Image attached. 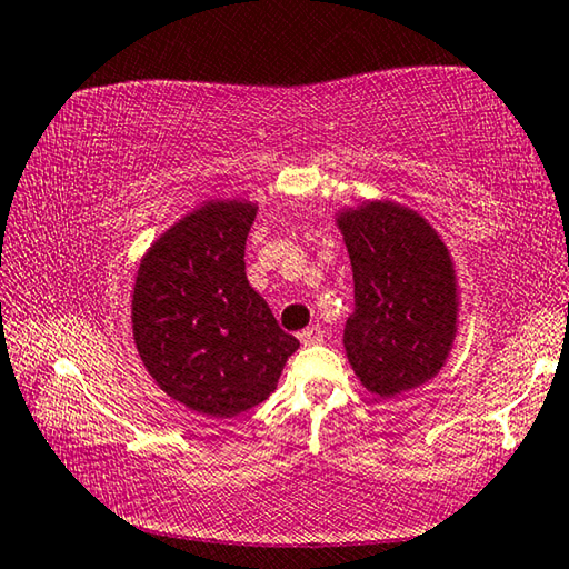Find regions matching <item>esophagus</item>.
<instances>
[{"mask_svg": "<svg viewBox=\"0 0 569 569\" xmlns=\"http://www.w3.org/2000/svg\"><path fill=\"white\" fill-rule=\"evenodd\" d=\"M301 343L303 346L323 343V328H320V326H308L306 330H301Z\"/></svg>", "mask_w": 569, "mask_h": 569, "instance_id": "esophagus-1", "label": "esophagus"}]
</instances>
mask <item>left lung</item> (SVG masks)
Segmentation results:
<instances>
[{
    "mask_svg": "<svg viewBox=\"0 0 569 569\" xmlns=\"http://www.w3.org/2000/svg\"><path fill=\"white\" fill-rule=\"evenodd\" d=\"M338 226L356 283L346 356L370 392L400 396L436 376L450 353L456 266L436 229L406 206L370 201L340 213Z\"/></svg>",
    "mask_w": 569,
    "mask_h": 569,
    "instance_id": "obj_1",
    "label": "left lung"
}]
</instances>
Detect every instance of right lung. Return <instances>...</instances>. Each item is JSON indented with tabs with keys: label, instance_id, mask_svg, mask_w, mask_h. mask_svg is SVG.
I'll list each match as a JSON object with an SVG mask.
<instances>
[{
	"label": "right lung",
	"instance_id": "1",
	"mask_svg": "<svg viewBox=\"0 0 569 569\" xmlns=\"http://www.w3.org/2000/svg\"><path fill=\"white\" fill-rule=\"evenodd\" d=\"M256 203L209 201L141 258L131 320L159 388L201 416L231 418L276 390L298 340L246 278Z\"/></svg>",
	"mask_w": 569,
	"mask_h": 569
}]
</instances>
